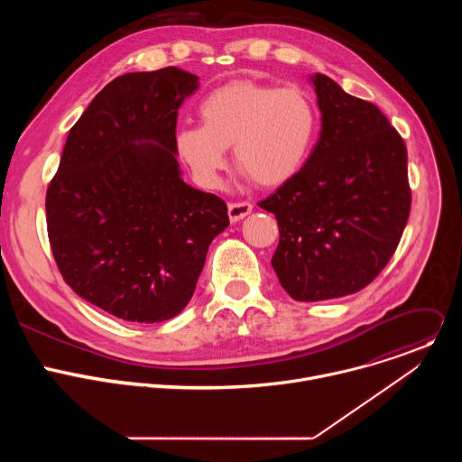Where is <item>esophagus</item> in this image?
I'll return each instance as SVG.
<instances>
[{
  "label": "esophagus",
  "mask_w": 462,
  "mask_h": 462,
  "mask_svg": "<svg viewBox=\"0 0 462 462\" xmlns=\"http://www.w3.org/2000/svg\"><path fill=\"white\" fill-rule=\"evenodd\" d=\"M250 212H252V203H248V201H237V203L228 205L230 221H239V219L246 217Z\"/></svg>",
  "instance_id": "34e87169"
}]
</instances>
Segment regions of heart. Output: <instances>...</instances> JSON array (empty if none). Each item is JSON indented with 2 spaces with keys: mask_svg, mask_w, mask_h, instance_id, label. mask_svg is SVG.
I'll return each mask as SVG.
<instances>
[{
  "mask_svg": "<svg viewBox=\"0 0 462 462\" xmlns=\"http://www.w3.org/2000/svg\"><path fill=\"white\" fill-rule=\"evenodd\" d=\"M197 115L201 125L179 127L173 150L205 188L219 186L228 146L257 186H283L301 171L318 135V109L300 88L234 80L205 95Z\"/></svg>",
  "mask_w": 462,
  "mask_h": 462,
  "instance_id": "b5f03b06",
  "label": "heart"
}]
</instances>
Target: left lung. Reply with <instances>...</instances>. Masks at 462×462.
<instances>
[{
  "instance_id": "1",
  "label": "left lung",
  "mask_w": 462,
  "mask_h": 462,
  "mask_svg": "<svg viewBox=\"0 0 462 462\" xmlns=\"http://www.w3.org/2000/svg\"><path fill=\"white\" fill-rule=\"evenodd\" d=\"M321 131L301 171L257 205L274 214L273 267L296 301L367 287L397 250L411 210L408 152L371 102L312 77Z\"/></svg>"
}]
</instances>
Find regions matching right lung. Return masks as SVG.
<instances>
[{"label": "right lung", "mask_w": 462, "mask_h": 462, "mask_svg": "<svg viewBox=\"0 0 462 462\" xmlns=\"http://www.w3.org/2000/svg\"><path fill=\"white\" fill-rule=\"evenodd\" d=\"M197 80L164 68L109 82L71 127L47 188L63 282L127 321L177 316L230 223L221 197L188 186L175 159L177 111Z\"/></svg>", "instance_id": "right-lung-1"}]
</instances>
